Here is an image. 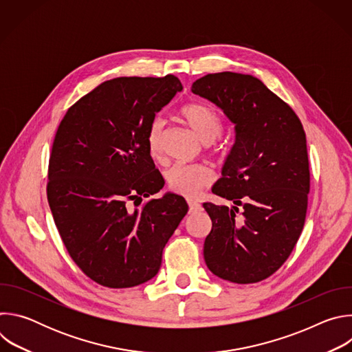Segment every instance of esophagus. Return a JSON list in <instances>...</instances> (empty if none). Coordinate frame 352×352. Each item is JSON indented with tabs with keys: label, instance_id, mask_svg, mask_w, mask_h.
Wrapping results in <instances>:
<instances>
[{
	"label": "esophagus",
	"instance_id": "1",
	"mask_svg": "<svg viewBox=\"0 0 352 352\" xmlns=\"http://www.w3.org/2000/svg\"><path fill=\"white\" fill-rule=\"evenodd\" d=\"M188 206H189V213H197L202 210V205L195 202L192 199H188Z\"/></svg>",
	"mask_w": 352,
	"mask_h": 352
}]
</instances>
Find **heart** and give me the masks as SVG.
Wrapping results in <instances>:
<instances>
[{
	"label": "heart",
	"mask_w": 352,
	"mask_h": 352,
	"mask_svg": "<svg viewBox=\"0 0 352 352\" xmlns=\"http://www.w3.org/2000/svg\"><path fill=\"white\" fill-rule=\"evenodd\" d=\"M179 117L204 143L214 142L221 133V121L217 113L200 103H186L179 109ZM164 121L156 118L146 132V144L150 156L159 159L163 152ZM213 173L205 166L175 164L167 173V184L175 193L193 197L213 182Z\"/></svg>",
	"instance_id": "heart-1"
}]
</instances>
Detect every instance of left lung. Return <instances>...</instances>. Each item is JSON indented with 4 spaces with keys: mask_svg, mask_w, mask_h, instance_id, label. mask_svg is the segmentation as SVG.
I'll use <instances>...</instances> for the list:
<instances>
[{
    "mask_svg": "<svg viewBox=\"0 0 352 352\" xmlns=\"http://www.w3.org/2000/svg\"><path fill=\"white\" fill-rule=\"evenodd\" d=\"M192 91L221 109L235 131L212 189L234 206L204 204L212 219L205 262L223 280L262 281L288 259L305 224L311 175L304 126L252 75L209 74Z\"/></svg>",
    "mask_w": 352,
    "mask_h": 352,
    "instance_id": "1",
    "label": "left lung"
}]
</instances>
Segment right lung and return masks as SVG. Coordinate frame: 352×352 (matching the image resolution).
I'll return each instance as SVG.
<instances>
[{
    "instance_id": "right-lung-1",
    "label": "right lung",
    "mask_w": 352,
    "mask_h": 352,
    "mask_svg": "<svg viewBox=\"0 0 352 352\" xmlns=\"http://www.w3.org/2000/svg\"><path fill=\"white\" fill-rule=\"evenodd\" d=\"M182 90L174 75L116 78L64 116L50 155L47 199L72 261L93 281L129 288L153 278L188 205L164 186L146 144L156 114ZM135 209L130 208V202Z\"/></svg>"
}]
</instances>
